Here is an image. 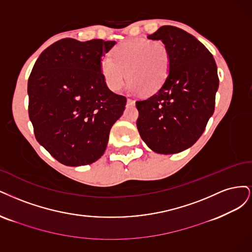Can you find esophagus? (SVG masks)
Segmentation results:
<instances>
[{
  "label": "esophagus",
  "instance_id": "obj_1",
  "mask_svg": "<svg viewBox=\"0 0 252 252\" xmlns=\"http://www.w3.org/2000/svg\"><path fill=\"white\" fill-rule=\"evenodd\" d=\"M135 104V100L134 99H132V98H128L127 99V105H131V107H132V105H134Z\"/></svg>",
  "mask_w": 252,
  "mask_h": 252
}]
</instances>
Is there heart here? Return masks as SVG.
I'll use <instances>...</instances> for the list:
<instances>
[{"mask_svg":"<svg viewBox=\"0 0 252 252\" xmlns=\"http://www.w3.org/2000/svg\"><path fill=\"white\" fill-rule=\"evenodd\" d=\"M170 69V52L162 40L135 39L116 46L111 58L102 59L100 72L112 91L128 86L141 95L157 92Z\"/></svg>","mask_w":252,"mask_h":252,"instance_id":"1","label":"heart"}]
</instances>
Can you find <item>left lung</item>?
Segmentation results:
<instances>
[{
  "label": "left lung",
  "instance_id": "1",
  "mask_svg": "<svg viewBox=\"0 0 252 252\" xmlns=\"http://www.w3.org/2000/svg\"><path fill=\"white\" fill-rule=\"evenodd\" d=\"M148 38L165 43L170 69L157 93L136 101L137 128L154 152L177 154L199 139L214 114L217 64L207 48L180 28L162 26Z\"/></svg>",
  "mask_w": 252,
  "mask_h": 252
}]
</instances>
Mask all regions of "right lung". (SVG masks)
<instances>
[{"label": "right lung", "mask_w": 252, "mask_h": 252, "mask_svg": "<svg viewBox=\"0 0 252 252\" xmlns=\"http://www.w3.org/2000/svg\"><path fill=\"white\" fill-rule=\"evenodd\" d=\"M115 40L63 38L45 49L28 79V113L39 144L68 166L91 164L107 148L126 97L109 90L101 58Z\"/></svg>", "instance_id": "right-lung-1"}]
</instances>
